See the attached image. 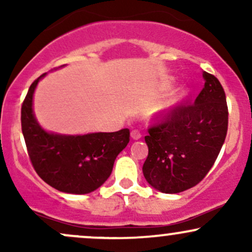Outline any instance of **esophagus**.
I'll return each mask as SVG.
<instances>
[{
	"label": "esophagus",
	"mask_w": 252,
	"mask_h": 252,
	"mask_svg": "<svg viewBox=\"0 0 252 252\" xmlns=\"http://www.w3.org/2000/svg\"><path fill=\"white\" fill-rule=\"evenodd\" d=\"M130 135H131V138L132 140H140L141 138V132L138 131V130H136V129H134V130H131V132H130Z\"/></svg>",
	"instance_id": "obj_1"
}]
</instances>
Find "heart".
<instances>
[{"label":"heart","instance_id":"b5f03b06","mask_svg":"<svg viewBox=\"0 0 252 252\" xmlns=\"http://www.w3.org/2000/svg\"><path fill=\"white\" fill-rule=\"evenodd\" d=\"M169 86H172V84H169ZM185 98H186V92L180 91L178 94H174L173 97H170L169 99H167L166 102L161 104L158 108V114L160 115H167L169 112H172L176 106L180 105V104L184 102Z\"/></svg>","mask_w":252,"mask_h":252}]
</instances>
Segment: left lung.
Wrapping results in <instances>:
<instances>
[{"instance_id": "left-lung-1", "label": "left lung", "mask_w": 252, "mask_h": 252, "mask_svg": "<svg viewBox=\"0 0 252 252\" xmlns=\"http://www.w3.org/2000/svg\"><path fill=\"white\" fill-rule=\"evenodd\" d=\"M204 89L194 103H181L144 137L148 156L142 170L150 186L162 193L192 189L206 176L227 132L224 89L215 76L202 72Z\"/></svg>"}]
</instances>
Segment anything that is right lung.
Here are the masks:
<instances>
[{"mask_svg": "<svg viewBox=\"0 0 252 252\" xmlns=\"http://www.w3.org/2000/svg\"><path fill=\"white\" fill-rule=\"evenodd\" d=\"M45 76L34 80L21 108L22 134L32 164L46 184L60 192H94L108 180L117 155L129 143V129L85 135L46 131L33 111L34 91Z\"/></svg>", "mask_w": 252, "mask_h": 252, "instance_id": "add662e5", "label": "right lung"}]
</instances>
